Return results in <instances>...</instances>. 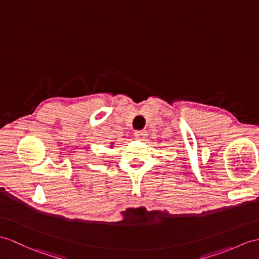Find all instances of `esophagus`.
I'll list each match as a JSON object with an SVG mask.
<instances>
[{"label":"esophagus","mask_w":259,"mask_h":259,"mask_svg":"<svg viewBox=\"0 0 259 259\" xmlns=\"http://www.w3.org/2000/svg\"><path fill=\"white\" fill-rule=\"evenodd\" d=\"M135 137L138 140H143L144 138L147 137V131L146 130H138L135 132Z\"/></svg>","instance_id":"obj_1"}]
</instances>
